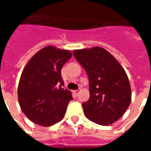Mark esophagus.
I'll return each instance as SVG.
<instances>
[{"instance_id":"1","label":"esophagus","mask_w":151,"mask_h":151,"mask_svg":"<svg viewBox=\"0 0 151 151\" xmlns=\"http://www.w3.org/2000/svg\"><path fill=\"white\" fill-rule=\"evenodd\" d=\"M80 91H81V89L75 90V91H74V93H75L76 95H78V94H79V92H80Z\"/></svg>"}]
</instances>
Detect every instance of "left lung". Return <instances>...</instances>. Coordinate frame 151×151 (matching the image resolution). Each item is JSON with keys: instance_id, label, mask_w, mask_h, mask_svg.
Returning <instances> with one entry per match:
<instances>
[{"instance_id": "obj_1", "label": "left lung", "mask_w": 151, "mask_h": 151, "mask_svg": "<svg viewBox=\"0 0 151 151\" xmlns=\"http://www.w3.org/2000/svg\"><path fill=\"white\" fill-rule=\"evenodd\" d=\"M89 81L90 97L82 103L88 119L108 125L122 117L131 103V88L125 71L112 55L95 47L74 50Z\"/></svg>"}]
</instances>
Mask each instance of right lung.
I'll list each match as a JSON object with an SVG mask.
<instances>
[{
	"instance_id": "obj_1",
	"label": "right lung",
	"mask_w": 151,
	"mask_h": 151,
	"mask_svg": "<svg viewBox=\"0 0 151 151\" xmlns=\"http://www.w3.org/2000/svg\"><path fill=\"white\" fill-rule=\"evenodd\" d=\"M71 56L70 51L47 46L32 57L22 71L19 103L22 112L35 124L50 126L64 117L73 97L63 88L61 69Z\"/></svg>"
}]
</instances>
